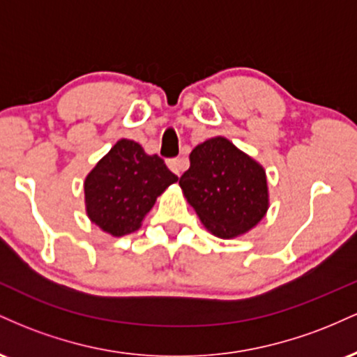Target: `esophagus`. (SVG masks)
Returning <instances> with one entry per match:
<instances>
[{
    "instance_id": "obj_1",
    "label": "esophagus",
    "mask_w": 357,
    "mask_h": 357,
    "mask_svg": "<svg viewBox=\"0 0 357 357\" xmlns=\"http://www.w3.org/2000/svg\"><path fill=\"white\" fill-rule=\"evenodd\" d=\"M186 166H188V162L184 161V159H181V158L169 159V161H167V167H169V169L173 171L176 176H181L183 171L186 169Z\"/></svg>"
}]
</instances>
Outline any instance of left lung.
<instances>
[{"label": "left lung", "mask_w": 357, "mask_h": 357, "mask_svg": "<svg viewBox=\"0 0 357 357\" xmlns=\"http://www.w3.org/2000/svg\"><path fill=\"white\" fill-rule=\"evenodd\" d=\"M179 186L204 228L218 238H236L267 215L264 166L227 137L206 139L191 151Z\"/></svg>", "instance_id": "obj_1"}]
</instances>
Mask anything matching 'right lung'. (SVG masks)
Segmentation results:
<instances>
[{
  "instance_id": "obj_1",
  "label": "right lung",
  "mask_w": 357,
  "mask_h": 357,
  "mask_svg": "<svg viewBox=\"0 0 357 357\" xmlns=\"http://www.w3.org/2000/svg\"><path fill=\"white\" fill-rule=\"evenodd\" d=\"M178 176L141 144L119 139L84 181L85 211L102 231L124 236L139 230L142 220Z\"/></svg>"
}]
</instances>
